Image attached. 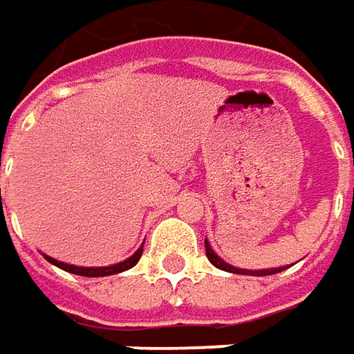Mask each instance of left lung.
Wrapping results in <instances>:
<instances>
[{
  "instance_id": "left-lung-1",
  "label": "left lung",
  "mask_w": 354,
  "mask_h": 354,
  "mask_svg": "<svg viewBox=\"0 0 354 354\" xmlns=\"http://www.w3.org/2000/svg\"><path fill=\"white\" fill-rule=\"evenodd\" d=\"M205 248H207V258L211 260V264L218 270H225V272H232V274H250V276H272V274H278L281 270H286L288 266H281V268H270V270H242V268H234V266L226 264L223 258H218L214 250L211 248L209 240H205Z\"/></svg>"
}]
</instances>
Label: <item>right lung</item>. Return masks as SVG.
Here are the masks:
<instances>
[{"instance_id": "obj_1", "label": "right lung", "mask_w": 354, "mask_h": 354, "mask_svg": "<svg viewBox=\"0 0 354 354\" xmlns=\"http://www.w3.org/2000/svg\"><path fill=\"white\" fill-rule=\"evenodd\" d=\"M142 252H143V244L138 248V250L133 252L131 256H129L128 260H124V262H118V264L112 266H102V268H82V266H73V264H64V262H59V260H55V258H50L45 254V260H48L53 266H57V268H61L64 272H71V274H76V276H86V278H102V276H112V274H120V272H126L129 268H133V266L138 264V260L142 258Z\"/></svg>"}]
</instances>
